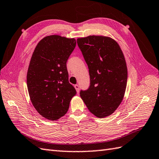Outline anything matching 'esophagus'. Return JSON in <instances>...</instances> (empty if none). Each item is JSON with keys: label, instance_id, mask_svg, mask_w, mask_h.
<instances>
[{"label": "esophagus", "instance_id": "esophagus-1", "mask_svg": "<svg viewBox=\"0 0 159 159\" xmlns=\"http://www.w3.org/2000/svg\"><path fill=\"white\" fill-rule=\"evenodd\" d=\"M74 87H75V90H76L77 92L79 93V92H80V86H79V85H77V84H76V85H75Z\"/></svg>", "mask_w": 159, "mask_h": 159}]
</instances>
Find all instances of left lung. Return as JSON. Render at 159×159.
<instances>
[{
    "instance_id": "left-lung-1",
    "label": "left lung",
    "mask_w": 159,
    "mask_h": 159,
    "mask_svg": "<svg viewBox=\"0 0 159 159\" xmlns=\"http://www.w3.org/2000/svg\"><path fill=\"white\" fill-rule=\"evenodd\" d=\"M89 69L90 86L80 96L88 110L98 118L113 114L124 97L127 80L126 61L113 38L89 36L77 39Z\"/></svg>"
}]
</instances>
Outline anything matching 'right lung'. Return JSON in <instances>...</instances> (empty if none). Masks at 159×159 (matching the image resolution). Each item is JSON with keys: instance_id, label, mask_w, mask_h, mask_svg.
Segmentation results:
<instances>
[{"instance_id": "right-lung-1", "label": "right lung", "mask_w": 159, "mask_h": 159, "mask_svg": "<svg viewBox=\"0 0 159 159\" xmlns=\"http://www.w3.org/2000/svg\"><path fill=\"white\" fill-rule=\"evenodd\" d=\"M75 45V38L50 35L38 42L31 58L27 73L30 98L38 113L48 120L66 114L76 94L66 64Z\"/></svg>"}]
</instances>
